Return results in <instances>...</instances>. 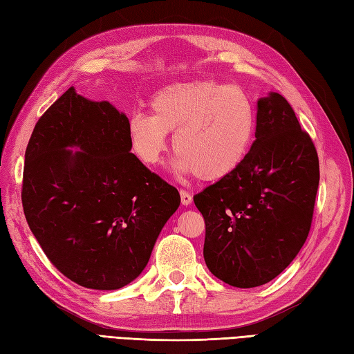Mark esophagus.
I'll use <instances>...</instances> for the list:
<instances>
[{
  "instance_id": "1",
  "label": "esophagus",
  "mask_w": 354,
  "mask_h": 354,
  "mask_svg": "<svg viewBox=\"0 0 354 354\" xmlns=\"http://www.w3.org/2000/svg\"><path fill=\"white\" fill-rule=\"evenodd\" d=\"M179 194H180V203H183L184 206L192 205V202H193V196L192 194H189L188 192H185V189H180Z\"/></svg>"
}]
</instances>
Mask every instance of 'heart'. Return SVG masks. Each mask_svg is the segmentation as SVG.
<instances>
[{
  "mask_svg": "<svg viewBox=\"0 0 354 354\" xmlns=\"http://www.w3.org/2000/svg\"><path fill=\"white\" fill-rule=\"evenodd\" d=\"M152 115L136 112L127 125L131 152L156 166L175 131V167L205 183L233 175L256 138V111L236 86L194 80L162 88L151 100Z\"/></svg>",
  "mask_w": 354,
  "mask_h": 354,
  "instance_id": "1",
  "label": "heart"
}]
</instances>
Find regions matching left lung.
<instances>
[{"label": "left lung", "instance_id": "obj_1", "mask_svg": "<svg viewBox=\"0 0 354 354\" xmlns=\"http://www.w3.org/2000/svg\"><path fill=\"white\" fill-rule=\"evenodd\" d=\"M256 124L243 165L194 196L206 266L239 288L263 286L292 263L310 233L320 180L314 143L283 95L259 100Z\"/></svg>", "mask_w": 354, "mask_h": 354}]
</instances>
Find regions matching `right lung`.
<instances>
[{"mask_svg": "<svg viewBox=\"0 0 354 354\" xmlns=\"http://www.w3.org/2000/svg\"><path fill=\"white\" fill-rule=\"evenodd\" d=\"M127 125L111 103L71 86L41 115L25 151V218L50 263L86 288L138 278L180 203L178 189L130 152Z\"/></svg>", "mask_w": 354, "mask_h": 354, "instance_id": "obj_1", "label": "right lung"}]
</instances>
